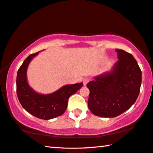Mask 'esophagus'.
<instances>
[{
  "label": "esophagus",
  "mask_w": 153,
  "mask_h": 153,
  "mask_svg": "<svg viewBox=\"0 0 153 153\" xmlns=\"http://www.w3.org/2000/svg\"><path fill=\"white\" fill-rule=\"evenodd\" d=\"M90 79L88 77H86V78H84L83 79V83H84V86H86V84H88V82H89Z\"/></svg>",
  "instance_id": "obj_1"
}]
</instances>
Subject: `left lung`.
Wrapping results in <instances>:
<instances>
[{
	"label": "left lung",
	"mask_w": 153,
	"mask_h": 153,
	"mask_svg": "<svg viewBox=\"0 0 153 153\" xmlns=\"http://www.w3.org/2000/svg\"><path fill=\"white\" fill-rule=\"evenodd\" d=\"M118 60L110 71L89 82V110L93 114L114 118L131 107L139 95L142 71L133 56L123 50H116Z\"/></svg>",
	"instance_id": "obj_1"
}]
</instances>
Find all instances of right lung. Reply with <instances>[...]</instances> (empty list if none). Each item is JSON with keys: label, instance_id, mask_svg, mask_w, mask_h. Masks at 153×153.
Segmentation results:
<instances>
[{"label": "right lung", "instance_id": "1", "mask_svg": "<svg viewBox=\"0 0 153 153\" xmlns=\"http://www.w3.org/2000/svg\"><path fill=\"white\" fill-rule=\"evenodd\" d=\"M29 55L18 69L16 78L17 95L23 108L40 119L50 120L61 116L67 108L68 99L83 86V83L69 84L50 94H40L34 91L27 82L28 65L38 54Z\"/></svg>", "mask_w": 153, "mask_h": 153}]
</instances>
